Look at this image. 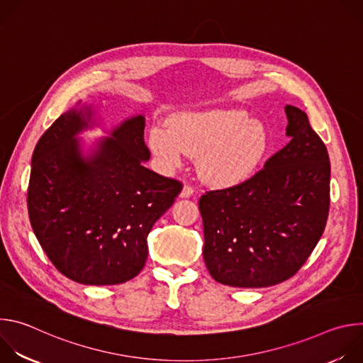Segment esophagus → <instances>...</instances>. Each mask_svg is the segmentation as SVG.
Masks as SVG:
<instances>
[{
    "mask_svg": "<svg viewBox=\"0 0 363 363\" xmlns=\"http://www.w3.org/2000/svg\"><path fill=\"white\" fill-rule=\"evenodd\" d=\"M192 194H194V189H192V186L186 184V185H184V188H182V191H181L179 196H181V198H189Z\"/></svg>",
    "mask_w": 363,
    "mask_h": 363,
    "instance_id": "esophagus-1",
    "label": "esophagus"
}]
</instances>
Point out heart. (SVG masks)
<instances>
[{
	"label": "heart",
	"mask_w": 363,
	"mask_h": 363,
	"mask_svg": "<svg viewBox=\"0 0 363 363\" xmlns=\"http://www.w3.org/2000/svg\"><path fill=\"white\" fill-rule=\"evenodd\" d=\"M149 147L164 168L181 167L188 155L196 157L203 181L235 185L247 179L266 150L264 128L244 111H210L175 116L168 126H153Z\"/></svg>",
	"instance_id": "obj_1"
}]
</instances>
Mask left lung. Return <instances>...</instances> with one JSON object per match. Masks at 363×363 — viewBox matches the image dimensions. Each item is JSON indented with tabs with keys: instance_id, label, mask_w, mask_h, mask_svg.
<instances>
[{
	"instance_id": "left-lung-1",
	"label": "left lung",
	"mask_w": 363,
	"mask_h": 363,
	"mask_svg": "<svg viewBox=\"0 0 363 363\" xmlns=\"http://www.w3.org/2000/svg\"><path fill=\"white\" fill-rule=\"evenodd\" d=\"M290 142L250 179L199 198L203 260L221 284L258 289L293 277L329 216L328 149L307 115L287 105Z\"/></svg>"
}]
</instances>
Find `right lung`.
Listing matches in <instances>:
<instances>
[{
    "label": "right lung",
    "instance_id": "right-lung-1",
    "mask_svg": "<svg viewBox=\"0 0 363 363\" xmlns=\"http://www.w3.org/2000/svg\"><path fill=\"white\" fill-rule=\"evenodd\" d=\"M91 116V106L73 108L43 133L27 205L40 245L62 274L80 284L112 286L140 273L147 234L182 184L143 167L150 152L142 115L122 122L84 157L76 136L93 126Z\"/></svg>",
    "mask_w": 363,
    "mask_h": 363
}]
</instances>
